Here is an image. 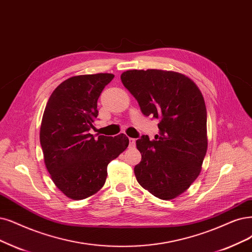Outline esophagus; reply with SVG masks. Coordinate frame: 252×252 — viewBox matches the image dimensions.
<instances>
[{"label": "esophagus", "instance_id": "obj_1", "mask_svg": "<svg viewBox=\"0 0 252 252\" xmlns=\"http://www.w3.org/2000/svg\"><path fill=\"white\" fill-rule=\"evenodd\" d=\"M128 146L129 147H135L136 146V139L128 138Z\"/></svg>", "mask_w": 252, "mask_h": 252}]
</instances>
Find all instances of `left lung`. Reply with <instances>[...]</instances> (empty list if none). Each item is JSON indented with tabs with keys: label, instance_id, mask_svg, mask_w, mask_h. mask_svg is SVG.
<instances>
[{
	"label": "left lung",
	"instance_id": "1",
	"mask_svg": "<svg viewBox=\"0 0 252 252\" xmlns=\"http://www.w3.org/2000/svg\"><path fill=\"white\" fill-rule=\"evenodd\" d=\"M125 87L142 114L159 119V135L136 141L141 162L134 171L138 183L160 199H172L199 175L207 154V108L200 90L184 74L160 69L126 70Z\"/></svg>",
	"mask_w": 252,
	"mask_h": 252
}]
</instances>
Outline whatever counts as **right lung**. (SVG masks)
Here are the masks:
<instances>
[{"label": "right lung", "instance_id": "obj_1", "mask_svg": "<svg viewBox=\"0 0 252 252\" xmlns=\"http://www.w3.org/2000/svg\"><path fill=\"white\" fill-rule=\"evenodd\" d=\"M112 73L83 74L62 82L50 96L40 126V144L51 178L67 197L79 200L96 193L107 179L108 164L126 151L128 138L98 136L94 128L97 99Z\"/></svg>", "mask_w": 252, "mask_h": 252}]
</instances>
